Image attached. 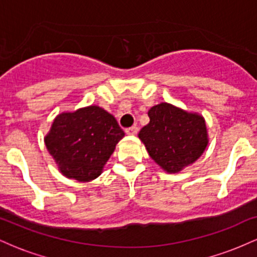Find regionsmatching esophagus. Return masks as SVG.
Masks as SVG:
<instances>
[{"label":"esophagus","instance_id":"1","mask_svg":"<svg viewBox=\"0 0 257 257\" xmlns=\"http://www.w3.org/2000/svg\"><path fill=\"white\" fill-rule=\"evenodd\" d=\"M125 133L128 135H135L138 133V126H129V128H125Z\"/></svg>","mask_w":257,"mask_h":257}]
</instances>
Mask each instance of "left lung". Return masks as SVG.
<instances>
[{
  "instance_id": "1",
  "label": "left lung",
  "mask_w": 257,
  "mask_h": 257,
  "mask_svg": "<svg viewBox=\"0 0 257 257\" xmlns=\"http://www.w3.org/2000/svg\"><path fill=\"white\" fill-rule=\"evenodd\" d=\"M150 123L139 133L147 152L168 173H178L200 157L208 145L204 118L162 102L149 111Z\"/></svg>"
}]
</instances>
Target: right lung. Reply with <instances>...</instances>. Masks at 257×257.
<instances>
[{
  "mask_svg": "<svg viewBox=\"0 0 257 257\" xmlns=\"http://www.w3.org/2000/svg\"><path fill=\"white\" fill-rule=\"evenodd\" d=\"M124 132L99 106L61 113L44 139L47 150L66 178L90 181L101 174Z\"/></svg>",
  "mask_w": 257,
  "mask_h": 257,
  "instance_id": "1",
  "label": "right lung"
}]
</instances>
